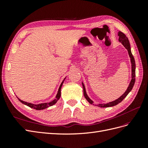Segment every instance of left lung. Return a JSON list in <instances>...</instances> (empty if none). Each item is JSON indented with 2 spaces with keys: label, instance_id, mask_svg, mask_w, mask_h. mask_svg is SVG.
<instances>
[{
  "label": "left lung",
  "instance_id": "left-lung-1",
  "mask_svg": "<svg viewBox=\"0 0 148 148\" xmlns=\"http://www.w3.org/2000/svg\"><path fill=\"white\" fill-rule=\"evenodd\" d=\"M119 41L123 44V46L127 49L128 52V54L130 57V60H131V63H132V80L130 83L129 86L127 89V91L125 92V93L123 95L120 96L119 98H118L117 99H116L114 101L112 102H110L109 103H107V104H99V105H97L98 107H112L114 106L115 105L118 104L119 103L121 102L124 98L126 97L128 94L132 91V89L134 86V84H135V59H134V57L132 55V52H131V48H130V42L128 41V38L126 36V35H125L123 33H122V31H119ZM82 85H83V94H84V96L86 98V100L90 103L91 104H94L93 101L92 100H91L89 99V97L88 96L86 92V90H85V87H84V84L82 83Z\"/></svg>",
  "mask_w": 148,
  "mask_h": 148
}]
</instances>
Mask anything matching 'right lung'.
<instances>
[{
    "mask_svg": "<svg viewBox=\"0 0 148 148\" xmlns=\"http://www.w3.org/2000/svg\"><path fill=\"white\" fill-rule=\"evenodd\" d=\"M65 79H64V81L62 82V83L60 84V86L59 89V91H58V92L57 94V96L56 97V99L54 100H53L52 101L50 102H49V103H42V104H31V103L26 102H25L23 101H21V99H18V100L21 103H23V104H24L26 105L27 106L31 107V108H33V109H34L36 110H42V109H46V108H47V107H50V106H52L53 104H55L57 102V101L60 99V96H61V92H60L61 88H62V84H63V83L64 82Z\"/></svg>",
    "mask_w": 148,
    "mask_h": 148,
    "instance_id": "right-lung-1",
    "label": "right lung"
}]
</instances>
